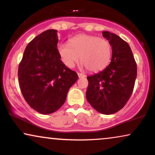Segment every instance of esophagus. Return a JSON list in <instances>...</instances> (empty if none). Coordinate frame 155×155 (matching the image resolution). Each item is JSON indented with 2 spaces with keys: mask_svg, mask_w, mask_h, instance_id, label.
I'll list each match as a JSON object with an SVG mask.
<instances>
[{
  "mask_svg": "<svg viewBox=\"0 0 155 155\" xmlns=\"http://www.w3.org/2000/svg\"><path fill=\"white\" fill-rule=\"evenodd\" d=\"M77 74H78V76H79V78H84V77H86V75H85V74H84L77 73Z\"/></svg>",
  "mask_w": 155,
  "mask_h": 155,
  "instance_id": "1",
  "label": "esophagus"
}]
</instances>
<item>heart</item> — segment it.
Masks as SVG:
<instances>
[{
  "label": "heart",
  "mask_w": 155,
  "mask_h": 155,
  "mask_svg": "<svg viewBox=\"0 0 155 155\" xmlns=\"http://www.w3.org/2000/svg\"><path fill=\"white\" fill-rule=\"evenodd\" d=\"M57 50L62 62L73 68L81 58L82 65L90 71H100L108 66L111 58V46L107 39L87 34L74 36L68 44L61 43Z\"/></svg>",
  "instance_id": "1"
}]
</instances>
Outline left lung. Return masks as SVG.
<instances>
[{
    "instance_id": "8db88e82",
    "label": "left lung",
    "mask_w": 155,
    "mask_h": 155,
    "mask_svg": "<svg viewBox=\"0 0 155 155\" xmlns=\"http://www.w3.org/2000/svg\"><path fill=\"white\" fill-rule=\"evenodd\" d=\"M112 47V56L107 68L87 76V101L103 114H112L124 107L134 89L137 64L130 46L117 35L103 31Z\"/></svg>"
}]
</instances>
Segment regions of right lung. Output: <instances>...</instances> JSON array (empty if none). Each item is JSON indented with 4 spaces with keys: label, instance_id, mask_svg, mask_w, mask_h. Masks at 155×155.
<instances>
[{
    "label": "right lung",
    "instance_id": "add662e5",
    "mask_svg": "<svg viewBox=\"0 0 155 155\" xmlns=\"http://www.w3.org/2000/svg\"><path fill=\"white\" fill-rule=\"evenodd\" d=\"M58 41L57 30L44 31L27 45L18 66L23 97L31 108L42 114L57 111L79 78L61 60Z\"/></svg>",
    "mask_w": 155,
    "mask_h": 155
}]
</instances>
